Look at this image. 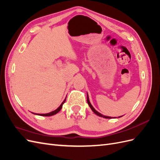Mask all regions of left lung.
I'll return each instance as SVG.
<instances>
[{
  "label": "left lung",
  "instance_id": "left-lung-1",
  "mask_svg": "<svg viewBox=\"0 0 160 160\" xmlns=\"http://www.w3.org/2000/svg\"><path fill=\"white\" fill-rule=\"evenodd\" d=\"M88 104H89V107L91 108V110L93 111V112L96 114V115H99V117H101V118H106V119H111L112 118L111 117H108V116H105V115H103L102 114H101L100 113H99L98 111H97L94 108H93V106L91 105V103H90V101H89V97H88ZM121 117H122V116H121ZM120 118V117H119Z\"/></svg>",
  "mask_w": 160,
  "mask_h": 160
}]
</instances>
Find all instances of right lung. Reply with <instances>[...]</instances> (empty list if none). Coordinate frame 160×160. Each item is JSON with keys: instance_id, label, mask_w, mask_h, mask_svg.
<instances>
[{"instance_id": "right-lung-1", "label": "right lung", "mask_w": 160, "mask_h": 160, "mask_svg": "<svg viewBox=\"0 0 160 160\" xmlns=\"http://www.w3.org/2000/svg\"><path fill=\"white\" fill-rule=\"evenodd\" d=\"M65 100H66V99L62 101V103L61 104V105L59 106V108H58L56 110H55V111H51V112H50V113H45V114H38V113H35L36 115H41V116H51V115H55L56 113H57L58 112H59V111L61 109V108H62V104H63L65 102ZM35 114V113H34Z\"/></svg>"}]
</instances>
